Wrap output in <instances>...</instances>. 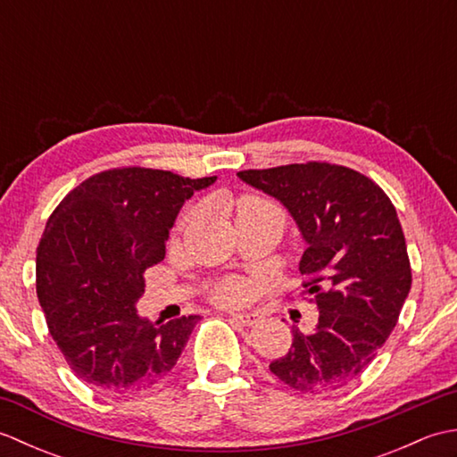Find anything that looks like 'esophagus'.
<instances>
[{"instance_id":"34e87169","label":"esophagus","mask_w":457,"mask_h":457,"mask_svg":"<svg viewBox=\"0 0 457 457\" xmlns=\"http://www.w3.org/2000/svg\"><path fill=\"white\" fill-rule=\"evenodd\" d=\"M229 318L241 326H253L259 320L255 312H229Z\"/></svg>"}]
</instances>
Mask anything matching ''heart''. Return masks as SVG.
<instances>
[{
  "mask_svg": "<svg viewBox=\"0 0 457 457\" xmlns=\"http://www.w3.org/2000/svg\"><path fill=\"white\" fill-rule=\"evenodd\" d=\"M255 206H267V202L259 200V198H244L239 202V210H245V208H255ZM245 287L237 283V280H228V283H223L218 290H216V298L221 300V303H241V300L245 298Z\"/></svg>",
  "mask_w": 457,
  "mask_h": 457,
  "instance_id": "b5f03b06",
  "label": "heart"
}]
</instances>
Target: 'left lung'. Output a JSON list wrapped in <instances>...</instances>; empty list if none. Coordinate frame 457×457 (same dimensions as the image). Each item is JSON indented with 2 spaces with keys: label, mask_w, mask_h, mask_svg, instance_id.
<instances>
[{
  "label": "left lung",
  "mask_w": 457,
  "mask_h": 457,
  "mask_svg": "<svg viewBox=\"0 0 457 457\" xmlns=\"http://www.w3.org/2000/svg\"><path fill=\"white\" fill-rule=\"evenodd\" d=\"M237 177L278 200L296 221L306 245L298 270L320 312L314 332L293 328V345L269 369L306 395L352 383L391 336L412 285L393 202L361 172L329 162Z\"/></svg>",
  "instance_id": "obj_1"
}]
</instances>
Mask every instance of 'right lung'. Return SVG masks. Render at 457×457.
Here are the masks:
<instances>
[{
    "instance_id": "1",
    "label": "right lung",
    "mask_w": 457,
    "mask_h": 457,
    "mask_svg": "<svg viewBox=\"0 0 457 457\" xmlns=\"http://www.w3.org/2000/svg\"><path fill=\"white\" fill-rule=\"evenodd\" d=\"M218 177L113 169L58 204L37 247V296L80 381L104 395L149 389L177 365L200 316L167 324L137 314L143 273L164 259L182 204Z\"/></svg>"
}]
</instances>
